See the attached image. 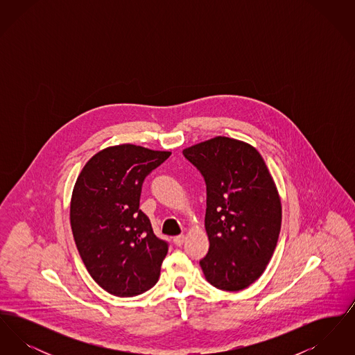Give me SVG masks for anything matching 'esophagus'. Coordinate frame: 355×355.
<instances>
[{"mask_svg":"<svg viewBox=\"0 0 355 355\" xmlns=\"http://www.w3.org/2000/svg\"><path fill=\"white\" fill-rule=\"evenodd\" d=\"M184 241H185V236H184V234L174 236V238H173V242H174V245H175V246H181V245L184 243Z\"/></svg>","mask_w":355,"mask_h":355,"instance_id":"1","label":"esophagus"}]
</instances>
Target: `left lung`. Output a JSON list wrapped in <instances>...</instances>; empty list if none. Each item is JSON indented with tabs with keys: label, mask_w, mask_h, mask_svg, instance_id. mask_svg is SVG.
Segmentation results:
<instances>
[{
	"label": "left lung",
	"mask_w": 355,
	"mask_h": 355,
	"mask_svg": "<svg viewBox=\"0 0 355 355\" xmlns=\"http://www.w3.org/2000/svg\"><path fill=\"white\" fill-rule=\"evenodd\" d=\"M182 153L206 182L205 278L220 290H243L266 269L281 232L282 206L270 171L255 148L229 137Z\"/></svg>",
	"instance_id": "obj_1"
}]
</instances>
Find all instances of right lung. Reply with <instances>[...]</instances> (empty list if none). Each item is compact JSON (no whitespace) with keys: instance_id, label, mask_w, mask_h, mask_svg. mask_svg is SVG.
<instances>
[{"instance_id":"obj_1","label":"right lung","mask_w":355,"mask_h":355,"mask_svg":"<svg viewBox=\"0 0 355 355\" xmlns=\"http://www.w3.org/2000/svg\"><path fill=\"white\" fill-rule=\"evenodd\" d=\"M170 152L132 144L109 146L81 170L70 201L73 236L92 278L116 297H135L152 288L168 242L153 233L139 210L142 184Z\"/></svg>"}]
</instances>
